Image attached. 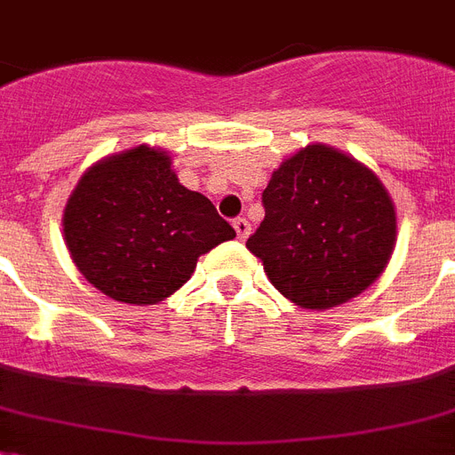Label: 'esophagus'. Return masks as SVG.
<instances>
[{
  "instance_id": "esophagus-1",
  "label": "esophagus",
  "mask_w": 455,
  "mask_h": 455,
  "mask_svg": "<svg viewBox=\"0 0 455 455\" xmlns=\"http://www.w3.org/2000/svg\"><path fill=\"white\" fill-rule=\"evenodd\" d=\"M232 225H235V232H236V239H246V236L251 235V223L246 219H235L232 220Z\"/></svg>"
}]
</instances>
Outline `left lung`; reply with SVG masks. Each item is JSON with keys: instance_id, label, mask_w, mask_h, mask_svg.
<instances>
[{"instance_id": "left-lung-1", "label": "left lung", "mask_w": 455, "mask_h": 455, "mask_svg": "<svg viewBox=\"0 0 455 455\" xmlns=\"http://www.w3.org/2000/svg\"><path fill=\"white\" fill-rule=\"evenodd\" d=\"M265 220L246 249L274 288L304 309H328L365 291L395 243L386 188L354 157L307 146L262 190Z\"/></svg>"}]
</instances>
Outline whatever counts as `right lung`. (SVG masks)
Masks as SVG:
<instances>
[{"mask_svg":"<svg viewBox=\"0 0 455 455\" xmlns=\"http://www.w3.org/2000/svg\"><path fill=\"white\" fill-rule=\"evenodd\" d=\"M236 232L204 195L188 190L164 151L137 146L81 176L65 239L85 279L127 304H156L190 279L197 258Z\"/></svg>","mask_w":455,"mask_h":455,"instance_id":"add662e5","label":"right lung"}]
</instances>
